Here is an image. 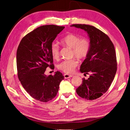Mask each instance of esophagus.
<instances>
[{
    "mask_svg": "<svg viewBox=\"0 0 130 130\" xmlns=\"http://www.w3.org/2000/svg\"><path fill=\"white\" fill-rule=\"evenodd\" d=\"M73 75H69V74H64V77L65 78H70L73 77Z\"/></svg>",
    "mask_w": 130,
    "mask_h": 130,
    "instance_id": "esophagus-1",
    "label": "esophagus"
}]
</instances>
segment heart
I'll list each match as a JSON object with an SVG mask.
<instances>
[{
  "instance_id": "b5f03b06",
  "label": "heart",
  "mask_w": 130,
  "mask_h": 130,
  "mask_svg": "<svg viewBox=\"0 0 130 130\" xmlns=\"http://www.w3.org/2000/svg\"><path fill=\"white\" fill-rule=\"evenodd\" d=\"M61 43L64 46L72 49V55L79 60H84L88 56L90 49V42L88 38H80L77 35L69 33L67 34L61 40ZM50 53L53 57L57 59L59 57V47L56 43H53L50 46ZM78 65V61L75 58L62 61L58 64L57 68L66 73H72Z\"/></svg>"
}]
</instances>
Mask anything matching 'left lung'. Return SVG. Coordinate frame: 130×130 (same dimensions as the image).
Here are the masks:
<instances>
[{"instance_id":"obj_1","label":"left lung","mask_w":130,"mask_h":130,"mask_svg":"<svg viewBox=\"0 0 130 130\" xmlns=\"http://www.w3.org/2000/svg\"><path fill=\"white\" fill-rule=\"evenodd\" d=\"M70 26L86 31L91 44L88 56L80 67V72L84 75L90 76L87 80L82 78L76 92L84 99L95 100L107 91L115 78L117 69L115 46L107 35L95 27L86 24Z\"/></svg>"}]
</instances>
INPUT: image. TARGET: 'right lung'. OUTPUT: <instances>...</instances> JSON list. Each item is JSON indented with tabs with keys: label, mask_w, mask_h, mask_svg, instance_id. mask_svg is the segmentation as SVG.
Masks as SVG:
<instances>
[{
	"label": "right lung",
	"mask_w": 130,
	"mask_h": 130,
	"mask_svg": "<svg viewBox=\"0 0 130 130\" xmlns=\"http://www.w3.org/2000/svg\"><path fill=\"white\" fill-rule=\"evenodd\" d=\"M64 26L43 25L27 34L17 50L18 77L26 91L35 99L48 102L56 96L59 85L64 77L57 71L46 76L47 67L54 69L50 46Z\"/></svg>",
	"instance_id": "obj_1"
}]
</instances>
